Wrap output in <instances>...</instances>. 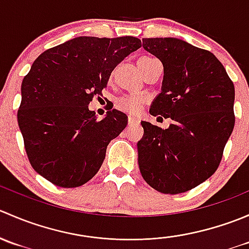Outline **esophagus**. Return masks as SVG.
<instances>
[{"instance_id": "obj_1", "label": "esophagus", "mask_w": 249, "mask_h": 249, "mask_svg": "<svg viewBox=\"0 0 249 249\" xmlns=\"http://www.w3.org/2000/svg\"><path fill=\"white\" fill-rule=\"evenodd\" d=\"M127 123H129V125L137 124V123H139V119H137V118H134V117H129V119H127Z\"/></svg>"}]
</instances>
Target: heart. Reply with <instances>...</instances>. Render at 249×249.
I'll list each match as a JSON object with an SVG mask.
<instances>
[{
	"mask_svg": "<svg viewBox=\"0 0 249 249\" xmlns=\"http://www.w3.org/2000/svg\"><path fill=\"white\" fill-rule=\"evenodd\" d=\"M150 60H153L152 57L148 56H143L140 57L137 64H139V67L142 71L144 69L145 64L149 62ZM145 102H147V97L143 96V95H124V96L119 97V99L115 101V107L118 109L123 110V112L130 113V114H137V113L141 112L142 107L144 106Z\"/></svg>",
	"mask_w": 249,
	"mask_h": 249,
	"instance_id": "1",
	"label": "heart"
}]
</instances>
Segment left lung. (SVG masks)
I'll return each mask as SVG.
<instances>
[{"label": "left lung", "instance_id": "left-lung-1", "mask_svg": "<svg viewBox=\"0 0 249 249\" xmlns=\"http://www.w3.org/2000/svg\"><path fill=\"white\" fill-rule=\"evenodd\" d=\"M164 66L161 92L149 113L171 118L167 129L141 122L137 142L143 179L164 194H180L215 172L235 125V88L211 52L173 37L143 38Z\"/></svg>", "mask_w": 249, "mask_h": 249}]
</instances>
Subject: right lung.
Returning a JSON list of instances; mask_svg holds the SVG:
<instances>
[{
    "mask_svg": "<svg viewBox=\"0 0 249 249\" xmlns=\"http://www.w3.org/2000/svg\"><path fill=\"white\" fill-rule=\"evenodd\" d=\"M141 39L80 36L42 53L21 83L18 124L35 171L62 188L85 184L101 167L108 143L127 125L122 110L96 120L88 105Z\"/></svg>",
    "mask_w": 249,
    "mask_h": 249,
    "instance_id": "1",
    "label": "right lung"
}]
</instances>
